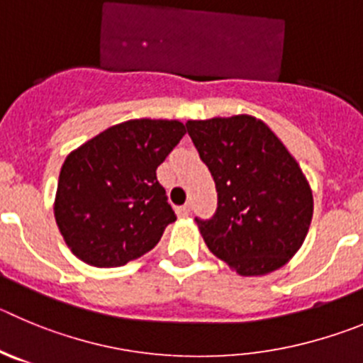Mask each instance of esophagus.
<instances>
[{
	"instance_id": "34e87169",
	"label": "esophagus",
	"mask_w": 363,
	"mask_h": 363,
	"mask_svg": "<svg viewBox=\"0 0 363 363\" xmlns=\"http://www.w3.org/2000/svg\"><path fill=\"white\" fill-rule=\"evenodd\" d=\"M176 214H178L179 218H187V216L191 214V207H189V205H182V207L176 208Z\"/></svg>"
}]
</instances>
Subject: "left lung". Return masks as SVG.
<instances>
[{"label":"left lung","instance_id":"1","mask_svg":"<svg viewBox=\"0 0 363 363\" xmlns=\"http://www.w3.org/2000/svg\"><path fill=\"white\" fill-rule=\"evenodd\" d=\"M185 125L218 191L216 214L196 218L208 250L242 277L279 270L302 247L313 218V194L297 160L252 115Z\"/></svg>","mask_w":363,"mask_h":363}]
</instances>
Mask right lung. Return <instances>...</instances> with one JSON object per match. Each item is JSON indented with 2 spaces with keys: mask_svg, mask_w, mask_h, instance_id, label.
<instances>
[{
  "mask_svg": "<svg viewBox=\"0 0 363 363\" xmlns=\"http://www.w3.org/2000/svg\"><path fill=\"white\" fill-rule=\"evenodd\" d=\"M185 133L179 121L135 118L66 156L53 216L73 255L97 268H115L158 245L176 216L156 169Z\"/></svg>",
  "mask_w": 363,
  "mask_h": 363,
  "instance_id": "right-lung-1",
  "label": "right lung"
}]
</instances>
